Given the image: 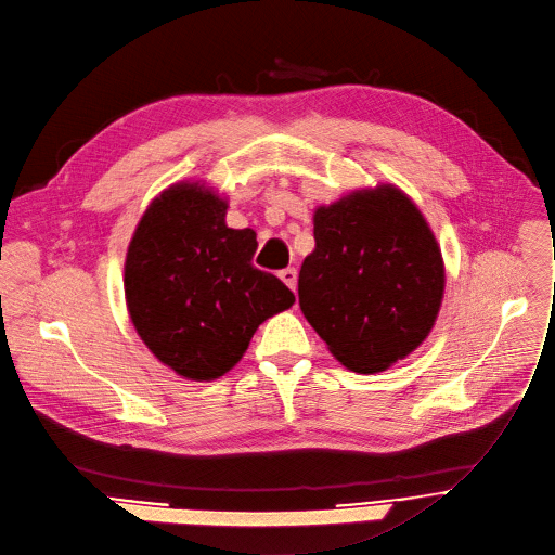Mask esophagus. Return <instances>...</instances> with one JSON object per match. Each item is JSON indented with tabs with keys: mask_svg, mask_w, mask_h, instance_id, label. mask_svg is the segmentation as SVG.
I'll use <instances>...</instances> for the list:
<instances>
[{
	"mask_svg": "<svg viewBox=\"0 0 555 555\" xmlns=\"http://www.w3.org/2000/svg\"><path fill=\"white\" fill-rule=\"evenodd\" d=\"M280 278H282V282L288 286V288H293L296 291V286H298V271L296 269H284V271H280Z\"/></svg>",
	"mask_w": 555,
	"mask_h": 555,
	"instance_id": "esophagus-1",
	"label": "esophagus"
}]
</instances>
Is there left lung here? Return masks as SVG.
I'll list each match as a JSON object with an SVG mask.
<instances>
[{
	"instance_id": "obj_1",
	"label": "left lung",
	"mask_w": 555,
	"mask_h": 555,
	"mask_svg": "<svg viewBox=\"0 0 555 555\" xmlns=\"http://www.w3.org/2000/svg\"><path fill=\"white\" fill-rule=\"evenodd\" d=\"M298 298L338 361L383 372L430 334L443 296L441 250L399 188L353 192L313 215Z\"/></svg>"
}]
</instances>
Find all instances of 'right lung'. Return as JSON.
Segmentation results:
<instances>
[{
    "label": "right lung",
    "instance_id": "obj_1",
    "mask_svg": "<svg viewBox=\"0 0 555 555\" xmlns=\"http://www.w3.org/2000/svg\"><path fill=\"white\" fill-rule=\"evenodd\" d=\"M225 202L197 183L152 202L127 250L125 298L160 363L212 380L244 356L255 330L296 302L273 273L253 267L255 231L225 225Z\"/></svg>",
    "mask_w": 555,
    "mask_h": 555
}]
</instances>
